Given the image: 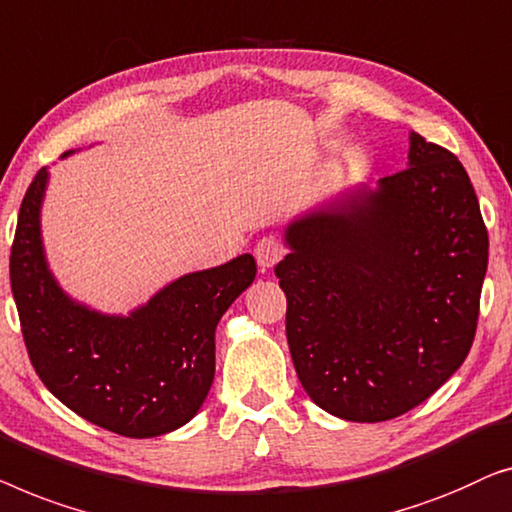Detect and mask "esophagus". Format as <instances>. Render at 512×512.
Wrapping results in <instances>:
<instances>
[{
    "label": "esophagus",
    "mask_w": 512,
    "mask_h": 512,
    "mask_svg": "<svg viewBox=\"0 0 512 512\" xmlns=\"http://www.w3.org/2000/svg\"><path fill=\"white\" fill-rule=\"evenodd\" d=\"M285 257V246L278 236H264V239L257 241L255 246V259L259 269H271L273 264H278L280 259Z\"/></svg>",
    "instance_id": "obj_1"
}]
</instances>
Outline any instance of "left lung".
Segmentation results:
<instances>
[{"label":"left lung","mask_w":512,"mask_h":512,"mask_svg":"<svg viewBox=\"0 0 512 512\" xmlns=\"http://www.w3.org/2000/svg\"><path fill=\"white\" fill-rule=\"evenodd\" d=\"M276 264L304 390L350 422H385L429 399L469 355L487 227L450 150L410 134L408 167L343 192L285 229Z\"/></svg>","instance_id":"1"}]
</instances>
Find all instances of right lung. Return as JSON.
Here are the masks:
<instances>
[{"label": "right lung", "mask_w": 512, "mask_h": 512, "mask_svg": "<svg viewBox=\"0 0 512 512\" xmlns=\"http://www.w3.org/2000/svg\"><path fill=\"white\" fill-rule=\"evenodd\" d=\"M46 183L41 169L11 246V290L34 371L64 406L113 434L150 438L183 427L211 390L215 327L255 280L253 255L187 273L127 318L90 311L48 271L39 227Z\"/></svg>", "instance_id": "add662e5"}]
</instances>
